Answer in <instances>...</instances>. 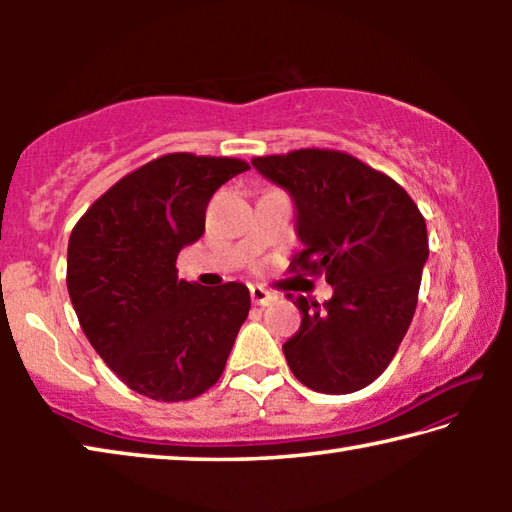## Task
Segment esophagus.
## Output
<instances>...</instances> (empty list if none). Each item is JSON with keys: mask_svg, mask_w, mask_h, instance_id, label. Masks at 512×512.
<instances>
[{"mask_svg": "<svg viewBox=\"0 0 512 512\" xmlns=\"http://www.w3.org/2000/svg\"><path fill=\"white\" fill-rule=\"evenodd\" d=\"M250 298H253L255 305H259V307L271 305V302L275 300L273 293H271V291H266V289H262V287H250Z\"/></svg>", "mask_w": 512, "mask_h": 512, "instance_id": "esophagus-1", "label": "esophagus"}]
</instances>
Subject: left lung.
I'll use <instances>...</instances> for the list:
<instances>
[{"mask_svg":"<svg viewBox=\"0 0 512 512\" xmlns=\"http://www.w3.org/2000/svg\"><path fill=\"white\" fill-rule=\"evenodd\" d=\"M253 164L296 203L305 250L289 273L325 275L334 287L323 307L287 296L302 314L282 345L289 368L311 391H361L393 361L415 314L429 257L424 216L402 185L345 151L298 149Z\"/></svg>","mask_w":512,"mask_h":512,"instance_id":"left-lung-1","label":"left lung"}]
</instances>
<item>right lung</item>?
Wrapping results in <instances>:
<instances>
[{"label":"right lung","mask_w":512,"mask_h":512,"mask_svg":"<svg viewBox=\"0 0 512 512\" xmlns=\"http://www.w3.org/2000/svg\"><path fill=\"white\" fill-rule=\"evenodd\" d=\"M250 169L239 158L167 153L126 173L74 225L67 291L108 368L155 402L203 395L223 375L250 311L241 282L178 280L180 248L205 232L216 189Z\"/></svg>","instance_id":"right-lung-1"}]
</instances>
